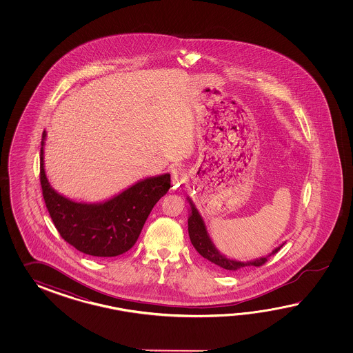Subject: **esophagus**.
Instances as JSON below:
<instances>
[{
    "label": "esophagus",
    "mask_w": 353,
    "mask_h": 353,
    "mask_svg": "<svg viewBox=\"0 0 353 353\" xmlns=\"http://www.w3.org/2000/svg\"><path fill=\"white\" fill-rule=\"evenodd\" d=\"M185 181V170L183 168H174L172 170V183L174 187H180Z\"/></svg>",
    "instance_id": "esophagus-1"
}]
</instances>
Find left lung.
<instances>
[{
    "instance_id": "obj_1",
    "label": "left lung",
    "mask_w": 353,
    "mask_h": 353,
    "mask_svg": "<svg viewBox=\"0 0 353 353\" xmlns=\"http://www.w3.org/2000/svg\"><path fill=\"white\" fill-rule=\"evenodd\" d=\"M188 202H189V218H188V232L190 237V242L194 246L195 250L198 251V254L204 257L205 260H208L210 263H214L218 268L225 269L227 271H237L245 268H252V266H261L263 263L268 261V259L271 255L276 254L280 248L284 246V243H281L280 246L274 248L269 255L259 257L251 261H239V260H233L227 256L221 254L218 251V248L214 246L213 241L210 239V233L207 231V227L204 223L201 213L196 210L193 201L188 196Z\"/></svg>"
}]
</instances>
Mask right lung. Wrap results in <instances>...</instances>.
Returning <instances> with one entry per match:
<instances>
[{"label":"right lung","instance_id":"right-lung-1","mask_svg":"<svg viewBox=\"0 0 353 353\" xmlns=\"http://www.w3.org/2000/svg\"><path fill=\"white\" fill-rule=\"evenodd\" d=\"M43 132L40 183L46 208L60 236L85 255L113 257L135 245L151 210L170 188V174L136 181L103 202H75L58 193L46 178Z\"/></svg>","mask_w":353,"mask_h":353}]
</instances>
